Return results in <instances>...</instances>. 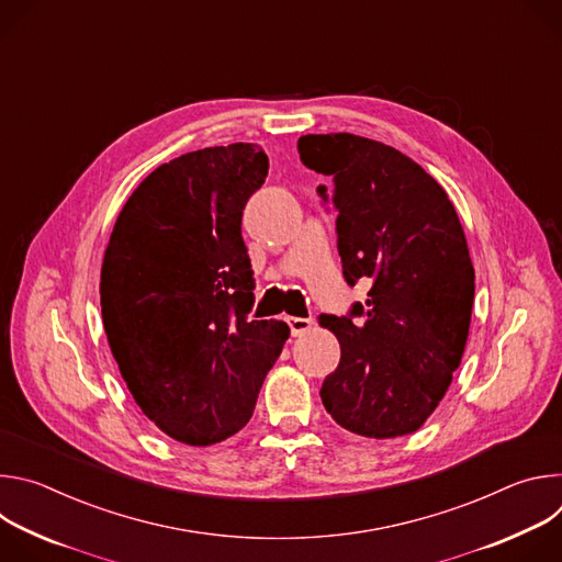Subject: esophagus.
<instances>
[{"label":"esophagus","mask_w":562,"mask_h":562,"mask_svg":"<svg viewBox=\"0 0 562 562\" xmlns=\"http://www.w3.org/2000/svg\"><path fill=\"white\" fill-rule=\"evenodd\" d=\"M286 323L291 327V336H304L313 327L311 317H286Z\"/></svg>","instance_id":"34e87169"}]
</instances>
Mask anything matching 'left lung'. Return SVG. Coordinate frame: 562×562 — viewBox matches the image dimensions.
Listing matches in <instances>:
<instances>
[{
    "instance_id": "8db88e82",
    "label": "left lung",
    "mask_w": 562,
    "mask_h": 562,
    "mask_svg": "<svg viewBox=\"0 0 562 562\" xmlns=\"http://www.w3.org/2000/svg\"><path fill=\"white\" fill-rule=\"evenodd\" d=\"M297 153L334 182L347 284H369L364 304L317 317L340 342L319 397L358 436L414 434L447 393L469 336L475 276L458 213L420 165L382 142L302 135ZM317 195L329 202L327 187Z\"/></svg>"
}]
</instances>
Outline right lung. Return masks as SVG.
Returning <instances> with one entry per match:
<instances>
[{"mask_svg":"<svg viewBox=\"0 0 562 562\" xmlns=\"http://www.w3.org/2000/svg\"><path fill=\"white\" fill-rule=\"evenodd\" d=\"M267 173L258 144L180 155L133 191L104 254L113 358L144 416L184 445H215L249 423L291 334L247 317L256 280L243 211Z\"/></svg>","mask_w":562,"mask_h":562,"instance_id":"obj_1","label":"right lung"}]
</instances>
